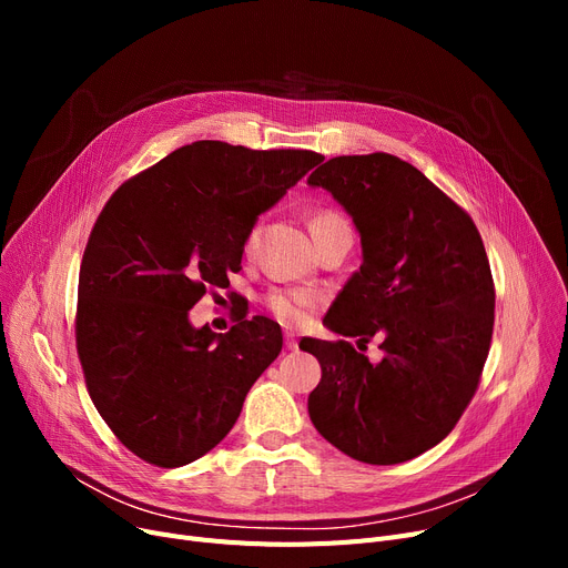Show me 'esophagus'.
I'll return each instance as SVG.
<instances>
[{
	"mask_svg": "<svg viewBox=\"0 0 568 568\" xmlns=\"http://www.w3.org/2000/svg\"><path fill=\"white\" fill-rule=\"evenodd\" d=\"M285 347H287V349H292V352H294L296 347H300V341H296V336H294V334H285Z\"/></svg>",
	"mask_w": 568,
	"mask_h": 568,
	"instance_id": "34e87169",
	"label": "esophagus"
}]
</instances>
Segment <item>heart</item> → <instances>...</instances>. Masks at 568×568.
Here are the masks:
<instances>
[{
	"instance_id": "obj_1",
	"label": "heart",
	"mask_w": 568,
	"mask_h": 568,
	"mask_svg": "<svg viewBox=\"0 0 568 568\" xmlns=\"http://www.w3.org/2000/svg\"><path fill=\"white\" fill-rule=\"evenodd\" d=\"M336 227H347L345 219L334 214V212H320L311 219V232L313 236L326 230H336ZM253 244V234L248 236V246ZM268 308L272 313L283 322V324H302L308 315V311L317 304V296L308 290H283V292H274L268 294L266 300Z\"/></svg>"
}]
</instances>
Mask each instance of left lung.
Masks as SVG:
<instances>
[{
	"mask_svg": "<svg viewBox=\"0 0 568 568\" xmlns=\"http://www.w3.org/2000/svg\"><path fill=\"white\" fill-rule=\"evenodd\" d=\"M308 186L329 191L362 236V266L324 315L347 341L300 343L320 362L308 396L317 433L368 465L422 456L454 430L486 364L495 287L481 234L463 209L392 154L336 156Z\"/></svg>",
	"mask_w": 568,
	"mask_h": 568,
	"instance_id": "obj_1",
	"label": "left lung"
}]
</instances>
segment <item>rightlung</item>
I'll list each match as a JSON object with an SVG mask.
<instances>
[{"label":"right lung","mask_w":568,"mask_h":568,"mask_svg":"<svg viewBox=\"0 0 568 568\" xmlns=\"http://www.w3.org/2000/svg\"><path fill=\"white\" fill-rule=\"evenodd\" d=\"M320 161L306 149L197 140L103 206L82 255L75 341L89 396L138 458L182 467L212 452L281 354L274 320L214 334L189 311L206 287L230 285L257 216Z\"/></svg>","instance_id":"right-lung-1"}]
</instances>
